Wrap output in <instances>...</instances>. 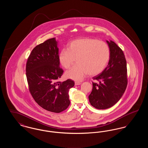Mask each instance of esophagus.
<instances>
[{"instance_id":"1","label":"esophagus","mask_w":148,"mask_h":148,"mask_svg":"<svg viewBox=\"0 0 148 148\" xmlns=\"http://www.w3.org/2000/svg\"><path fill=\"white\" fill-rule=\"evenodd\" d=\"M81 84V83L80 82H75V85H79Z\"/></svg>"}]
</instances>
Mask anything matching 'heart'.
<instances>
[{
    "label": "heart",
    "mask_w": 148,
    "mask_h": 148,
    "mask_svg": "<svg viewBox=\"0 0 148 148\" xmlns=\"http://www.w3.org/2000/svg\"><path fill=\"white\" fill-rule=\"evenodd\" d=\"M110 49L106 42L93 38H82L71 42L68 49L61 50L58 60L68 69L77 59V64L65 73L66 77L82 81L88 74L96 75L106 68L110 58Z\"/></svg>",
    "instance_id": "heart-1"
}]
</instances>
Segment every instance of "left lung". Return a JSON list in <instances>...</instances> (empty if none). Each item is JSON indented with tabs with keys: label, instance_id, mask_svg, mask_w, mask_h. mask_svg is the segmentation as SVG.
<instances>
[{
	"label": "left lung",
	"instance_id": "obj_1",
	"mask_svg": "<svg viewBox=\"0 0 148 148\" xmlns=\"http://www.w3.org/2000/svg\"><path fill=\"white\" fill-rule=\"evenodd\" d=\"M110 49V59L106 69L92 79V89L89 95L90 104L98 109L115 105L125 91L127 84V61L123 50L116 43L106 40Z\"/></svg>",
	"mask_w": 148,
	"mask_h": 148
}]
</instances>
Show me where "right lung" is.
Wrapping results in <instances>:
<instances>
[{
	"label": "right lung",
	"mask_w": 148,
	"mask_h": 148,
	"mask_svg": "<svg viewBox=\"0 0 148 148\" xmlns=\"http://www.w3.org/2000/svg\"><path fill=\"white\" fill-rule=\"evenodd\" d=\"M57 44L53 38L35 47L28 58L26 76L29 90L38 104L48 111L59 113L70 105L69 91L74 82L71 79L58 81L64 71L59 67Z\"/></svg>",
	"instance_id": "obj_1"
}]
</instances>
